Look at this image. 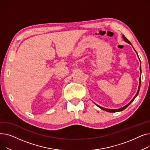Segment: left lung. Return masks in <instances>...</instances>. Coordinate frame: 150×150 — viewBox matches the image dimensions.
<instances>
[{
	"label": "left lung",
	"instance_id": "left-lung-1",
	"mask_svg": "<svg viewBox=\"0 0 150 150\" xmlns=\"http://www.w3.org/2000/svg\"><path fill=\"white\" fill-rule=\"evenodd\" d=\"M123 38L124 41H125V42H128V43H129V44L131 45V42L128 40V39H127V38H126L124 35H123ZM135 52H136V50H135ZM136 53H137V52H136ZM137 56H138V54H137ZM138 57H139V56H138ZM140 75H141V72H142V70H141V66H140ZM140 83H141V77H140V78H139V88H138V91H137V93H136V96H134V98L132 99V100L129 102V103L128 104H127V105L123 106V107H122V108H120L117 109H106V108H102V107H101V106H98V105H96H96L98 107H99L100 109L104 110V111H105L109 112H119V111H123V110H124L125 109L127 108L132 103V102L134 101V99L136 98V97L137 96V95L139 94V92L140 88Z\"/></svg>",
	"mask_w": 150,
	"mask_h": 150
}]
</instances>
